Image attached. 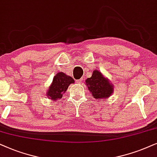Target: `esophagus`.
<instances>
[{"label":"esophagus","mask_w":157,"mask_h":157,"mask_svg":"<svg viewBox=\"0 0 157 157\" xmlns=\"http://www.w3.org/2000/svg\"><path fill=\"white\" fill-rule=\"evenodd\" d=\"M82 79H80V80H76V82H77V83H78V84H80V83L82 82Z\"/></svg>","instance_id":"34e87169"}]
</instances>
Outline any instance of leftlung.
<instances>
[{
  "label": "left lung",
  "mask_w": 157,
  "mask_h": 157,
  "mask_svg": "<svg viewBox=\"0 0 157 157\" xmlns=\"http://www.w3.org/2000/svg\"><path fill=\"white\" fill-rule=\"evenodd\" d=\"M85 84L96 99L110 97L113 92V85L98 70L94 71L92 77L85 81Z\"/></svg>",
  "instance_id": "obj_1"
}]
</instances>
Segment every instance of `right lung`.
<instances>
[{
    "label": "right lung",
    "mask_w": 157,
    "mask_h": 157,
    "mask_svg": "<svg viewBox=\"0 0 157 157\" xmlns=\"http://www.w3.org/2000/svg\"><path fill=\"white\" fill-rule=\"evenodd\" d=\"M75 80L72 77L63 72H58L54 77L51 86L47 93V97L53 100L60 99L67 90L69 85L74 83Z\"/></svg>",
    "instance_id": "add662e5"
}]
</instances>
